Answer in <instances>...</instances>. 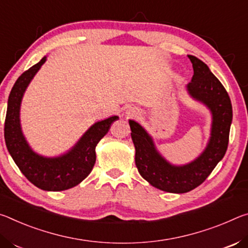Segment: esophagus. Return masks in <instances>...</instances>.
Segmentation results:
<instances>
[{"label": "esophagus", "instance_id": "34e87169", "mask_svg": "<svg viewBox=\"0 0 248 248\" xmlns=\"http://www.w3.org/2000/svg\"><path fill=\"white\" fill-rule=\"evenodd\" d=\"M128 115H131V116H133V115H136V113H134V112H128Z\"/></svg>", "mask_w": 248, "mask_h": 248}]
</instances>
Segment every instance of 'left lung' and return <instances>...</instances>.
<instances>
[{
  "instance_id": "1",
  "label": "left lung",
  "mask_w": 248,
  "mask_h": 248,
  "mask_svg": "<svg viewBox=\"0 0 248 248\" xmlns=\"http://www.w3.org/2000/svg\"><path fill=\"white\" fill-rule=\"evenodd\" d=\"M188 57L193 67V77L188 84V90L194 99L208 105L213 115L211 140L203 154L191 164L174 167L157 153L144 128L135 121H129L136 151L135 164L140 176L155 188L172 193L191 191L209 177L225 155L233 117L229 93L220 80L203 62L194 56Z\"/></svg>"
}]
</instances>
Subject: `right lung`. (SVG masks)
<instances>
[{
	"label": "right lung",
	"instance_id": "add662e5",
	"mask_svg": "<svg viewBox=\"0 0 248 248\" xmlns=\"http://www.w3.org/2000/svg\"><path fill=\"white\" fill-rule=\"evenodd\" d=\"M45 62L46 57L24 71L12 88L7 101L4 139L15 164L32 185L46 191H62L79 185L89 176L95 164V146L119 116L97 122L66 155L58 158L36 155L28 147L21 131L19 105L28 83Z\"/></svg>",
	"mask_w": 248,
	"mask_h": 248
}]
</instances>
